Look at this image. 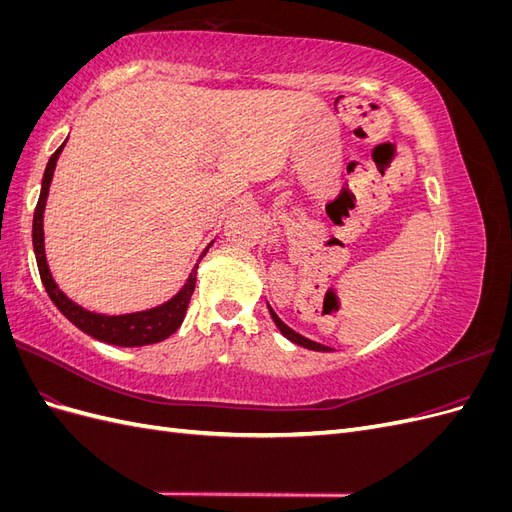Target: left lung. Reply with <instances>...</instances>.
I'll list each match as a JSON object with an SVG mask.
<instances>
[{"mask_svg": "<svg viewBox=\"0 0 512 512\" xmlns=\"http://www.w3.org/2000/svg\"><path fill=\"white\" fill-rule=\"evenodd\" d=\"M269 312H271V318H273V322H275V327L280 329V333L286 337V339H290L292 344H297V346H303V348H307V350H316V352H331V348L329 346H322V344H318V342H312V339H307V337H303L301 333H297V331H292L286 322H282V318L277 316L273 309L269 307Z\"/></svg>", "mask_w": 512, "mask_h": 512, "instance_id": "obj_1", "label": "left lung"}]
</instances>
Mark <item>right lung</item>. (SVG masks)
I'll return each instance as SVG.
<instances>
[{
  "label": "right lung",
  "instance_id": "add662e5",
  "mask_svg": "<svg viewBox=\"0 0 512 512\" xmlns=\"http://www.w3.org/2000/svg\"><path fill=\"white\" fill-rule=\"evenodd\" d=\"M66 143H61L59 149L49 158V164L44 168V177H42V188H40V198L34 211V226H32V239H34V254L38 262V271H40V280L49 292L51 301L57 305V309L64 314L74 327H79L83 333L91 335L94 339H100L104 344H113V346H123V348H134V346H149V344H158L162 339L173 335L185 318V312H188V303L192 299V292L196 286V269L198 262L203 260V256L209 252V247L213 241L200 252L194 269L190 271L188 280L179 288L177 294H173L168 301L141 309V312H130V314H98V312H89L83 305L72 301L68 294L57 286L53 280V273L49 269V262H46V252H44V207H46V198H49V188L53 181V173L57 160L64 151Z\"/></svg>",
  "mask_w": 512,
  "mask_h": 512
}]
</instances>
